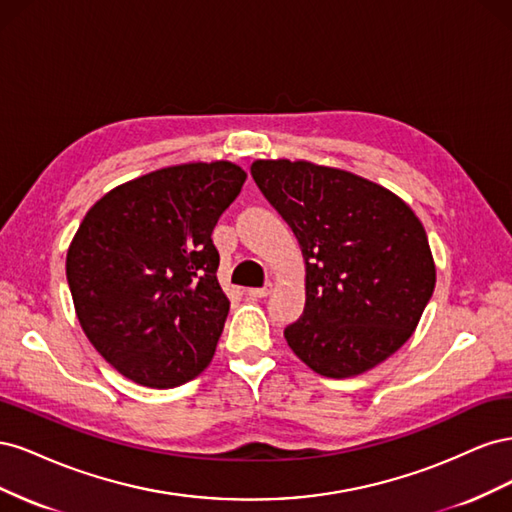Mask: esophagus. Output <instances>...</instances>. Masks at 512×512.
I'll list each match as a JSON object with an SVG mask.
<instances>
[{"label": "esophagus", "mask_w": 512, "mask_h": 512, "mask_svg": "<svg viewBox=\"0 0 512 512\" xmlns=\"http://www.w3.org/2000/svg\"><path fill=\"white\" fill-rule=\"evenodd\" d=\"M271 284L269 286H265V288H250V290H247V294H250V297L252 299H265V297H269V294H271Z\"/></svg>", "instance_id": "obj_1"}]
</instances>
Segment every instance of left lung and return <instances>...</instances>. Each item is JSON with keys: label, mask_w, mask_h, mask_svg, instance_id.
Here are the masks:
<instances>
[{"label": "left lung", "mask_w": 512, "mask_h": 512, "mask_svg": "<svg viewBox=\"0 0 512 512\" xmlns=\"http://www.w3.org/2000/svg\"><path fill=\"white\" fill-rule=\"evenodd\" d=\"M252 177L305 260V307L284 337L327 378H350L404 346L436 286L427 232L382 185L305 160H256Z\"/></svg>", "instance_id": "left-lung-1"}]
</instances>
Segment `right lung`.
<instances>
[{
	"label": "right lung",
	"mask_w": 512,
	"mask_h": 512,
	"mask_svg": "<svg viewBox=\"0 0 512 512\" xmlns=\"http://www.w3.org/2000/svg\"><path fill=\"white\" fill-rule=\"evenodd\" d=\"M245 177L226 160L168 166L87 211L68 286L87 339L121 376L175 389L211 363L230 309L211 232Z\"/></svg>",
	"instance_id": "1"
}]
</instances>
